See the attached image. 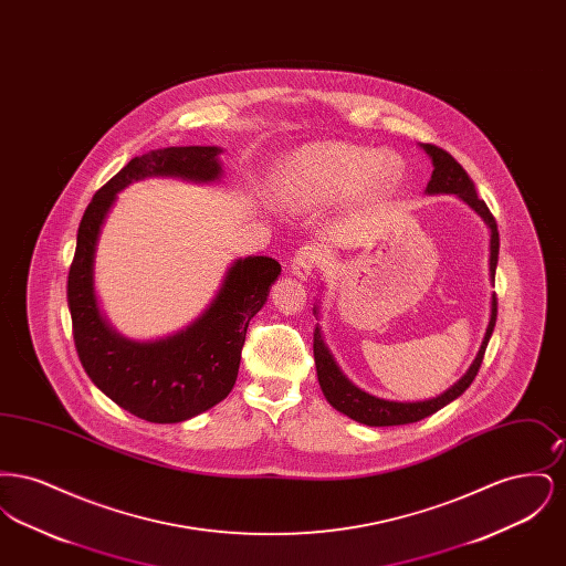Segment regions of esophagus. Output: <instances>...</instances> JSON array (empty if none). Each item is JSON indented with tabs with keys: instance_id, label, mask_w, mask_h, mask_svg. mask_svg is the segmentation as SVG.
Here are the masks:
<instances>
[{
	"instance_id": "1",
	"label": "esophagus",
	"mask_w": 566,
	"mask_h": 566,
	"mask_svg": "<svg viewBox=\"0 0 566 566\" xmlns=\"http://www.w3.org/2000/svg\"><path fill=\"white\" fill-rule=\"evenodd\" d=\"M321 261H323V252L318 245H301L291 261V271L296 277L307 280Z\"/></svg>"
}]
</instances>
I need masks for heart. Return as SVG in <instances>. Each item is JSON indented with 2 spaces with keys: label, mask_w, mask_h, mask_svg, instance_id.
I'll use <instances>...</instances> for the list:
<instances>
[{
  "label": "heart",
  "mask_w": 566,
  "mask_h": 566,
  "mask_svg": "<svg viewBox=\"0 0 566 566\" xmlns=\"http://www.w3.org/2000/svg\"><path fill=\"white\" fill-rule=\"evenodd\" d=\"M403 174L395 153L348 142H321L298 148L275 174V197L296 210L314 208L352 190L392 189Z\"/></svg>",
  "instance_id": "b5f03b06"
}]
</instances>
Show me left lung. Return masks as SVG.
Returning a JSON list of instances; mask_svg holds the SVG:
<instances>
[{"label": "left lung", "instance_id": "obj_1", "mask_svg": "<svg viewBox=\"0 0 566 566\" xmlns=\"http://www.w3.org/2000/svg\"><path fill=\"white\" fill-rule=\"evenodd\" d=\"M422 148L431 157L432 167H434L427 192L429 195H439V192L458 195L462 201H467L478 214L482 216L485 224L490 227V277L494 282L496 263H499V229H496L494 216L490 214L488 206L478 197L471 178L467 176L462 165L450 153H446L443 148H439L434 144H424ZM494 324H496V295H492V314H490V323L485 328L482 348L478 352L469 371L460 377L457 384L450 390H446L441 397H434L429 401H416V403L384 401V399H377V397H371V395L358 390L335 365L331 352L324 346L321 328L316 326V331H314V360H316V374H318L324 397L337 411L350 416L352 420H356L360 424H367V427H399V424L418 422V420L431 416L434 411H439L441 407L452 403L471 386V381L475 379L480 367H482L485 348H488V342L492 337Z\"/></svg>", "mask_w": 566, "mask_h": 566}]
</instances>
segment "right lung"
I'll return each instance as SVG.
<instances>
[{
  "mask_svg": "<svg viewBox=\"0 0 566 566\" xmlns=\"http://www.w3.org/2000/svg\"><path fill=\"white\" fill-rule=\"evenodd\" d=\"M216 146H169L135 157L97 190L84 210L67 275L74 344L86 376L116 405L148 422H182L220 403L233 388L245 331L265 305L280 263L270 256L235 261L212 305L159 342H129L102 318L93 293V259L99 229L116 192L146 176L210 182L220 176Z\"/></svg>",
  "mask_w": 566,
  "mask_h": 566,
  "instance_id": "1",
  "label": "right lung"
}]
</instances>
